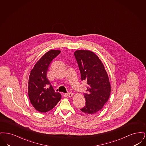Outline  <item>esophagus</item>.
I'll list each match as a JSON object with an SVG mask.
<instances>
[{"instance_id": "1", "label": "esophagus", "mask_w": 146, "mask_h": 146, "mask_svg": "<svg viewBox=\"0 0 146 146\" xmlns=\"http://www.w3.org/2000/svg\"><path fill=\"white\" fill-rule=\"evenodd\" d=\"M65 95H66V96H67L69 97H72L73 96V94H72V92H69V93L66 94Z\"/></svg>"}]
</instances>
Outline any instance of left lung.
Returning <instances> with one entry per match:
<instances>
[{
  "label": "left lung",
  "instance_id": "obj_1",
  "mask_svg": "<svg viewBox=\"0 0 146 146\" xmlns=\"http://www.w3.org/2000/svg\"><path fill=\"white\" fill-rule=\"evenodd\" d=\"M81 74L82 80L88 84L84 93L85 106L80 111L92 115L103 108L111 94V84L107 73L101 60L89 50H76L74 52Z\"/></svg>",
  "mask_w": 146,
  "mask_h": 146
}]
</instances>
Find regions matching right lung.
I'll return each instance as SVG.
<instances>
[{
    "label": "right lung",
    "mask_w": 146,
    "mask_h": 146,
    "mask_svg": "<svg viewBox=\"0 0 146 146\" xmlns=\"http://www.w3.org/2000/svg\"><path fill=\"white\" fill-rule=\"evenodd\" d=\"M60 52V50H50L45 53L35 63L29 76L28 96L31 104L42 113L51 110L61 98V95L55 92L47 78L50 63Z\"/></svg>",
    "instance_id": "add662e5"
}]
</instances>
